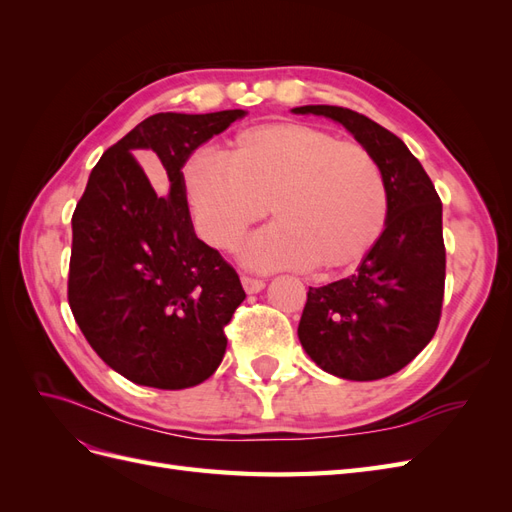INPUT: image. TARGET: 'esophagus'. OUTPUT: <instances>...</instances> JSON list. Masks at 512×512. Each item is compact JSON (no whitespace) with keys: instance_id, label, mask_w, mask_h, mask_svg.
<instances>
[{"instance_id":"1","label":"esophagus","mask_w":512,"mask_h":512,"mask_svg":"<svg viewBox=\"0 0 512 512\" xmlns=\"http://www.w3.org/2000/svg\"><path fill=\"white\" fill-rule=\"evenodd\" d=\"M241 284L247 294H254V292H260L262 288H265V280H260V277H252V275H241Z\"/></svg>"}]
</instances>
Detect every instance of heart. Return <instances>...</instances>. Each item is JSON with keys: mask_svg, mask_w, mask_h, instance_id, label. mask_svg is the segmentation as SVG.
I'll use <instances>...</instances> for the list:
<instances>
[{"mask_svg": "<svg viewBox=\"0 0 512 512\" xmlns=\"http://www.w3.org/2000/svg\"><path fill=\"white\" fill-rule=\"evenodd\" d=\"M183 194L196 232L218 250L237 247L269 207L273 226L243 252L256 269L348 267L374 247L386 222L376 158L297 121L241 130L224 158L196 151L183 166Z\"/></svg>", "mask_w": 512, "mask_h": 512, "instance_id": "b5f03b06", "label": "heart"}]
</instances>
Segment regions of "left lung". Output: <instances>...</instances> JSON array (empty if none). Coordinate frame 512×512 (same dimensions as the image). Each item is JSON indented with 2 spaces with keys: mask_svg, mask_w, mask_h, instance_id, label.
<instances>
[{
  "mask_svg": "<svg viewBox=\"0 0 512 512\" xmlns=\"http://www.w3.org/2000/svg\"><path fill=\"white\" fill-rule=\"evenodd\" d=\"M292 113L342 123L376 158L386 183L382 235L352 275L309 288L301 346L337 378H386L406 367L438 329L446 277L440 196L404 141L380 123L329 104Z\"/></svg>",
  "mask_w": 512,
  "mask_h": 512,
  "instance_id": "1",
  "label": "left lung"
}]
</instances>
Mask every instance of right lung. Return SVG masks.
I'll return each mask as SVG.
<instances>
[{
    "label": "right lung",
    "instance_id": "1",
    "mask_svg": "<svg viewBox=\"0 0 512 512\" xmlns=\"http://www.w3.org/2000/svg\"><path fill=\"white\" fill-rule=\"evenodd\" d=\"M245 111L158 113L104 151L72 215L68 303L89 346L134 384L179 391L205 382L243 303L237 271L194 232L181 168ZM161 162L152 190L134 152Z\"/></svg>",
    "mask_w": 512,
    "mask_h": 512
}]
</instances>
